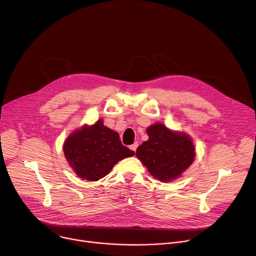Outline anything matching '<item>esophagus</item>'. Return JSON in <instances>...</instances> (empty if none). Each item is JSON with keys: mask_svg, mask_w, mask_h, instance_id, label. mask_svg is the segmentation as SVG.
Masks as SVG:
<instances>
[{"mask_svg": "<svg viewBox=\"0 0 256 256\" xmlns=\"http://www.w3.org/2000/svg\"><path fill=\"white\" fill-rule=\"evenodd\" d=\"M137 147H138V143H137V142H134L132 145H130V149L136 152V150H137Z\"/></svg>", "mask_w": 256, "mask_h": 256, "instance_id": "esophagus-1", "label": "esophagus"}]
</instances>
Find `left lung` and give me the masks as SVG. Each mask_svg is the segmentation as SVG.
<instances>
[{
    "mask_svg": "<svg viewBox=\"0 0 256 256\" xmlns=\"http://www.w3.org/2000/svg\"><path fill=\"white\" fill-rule=\"evenodd\" d=\"M147 134L148 141L137 148L136 156L156 179L172 181L192 164L196 149L188 134L173 132L158 122L147 128Z\"/></svg>",
    "mask_w": 256,
    "mask_h": 256,
    "instance_id": "8db88e82",
    "label": "left lung"
}]
</instances>
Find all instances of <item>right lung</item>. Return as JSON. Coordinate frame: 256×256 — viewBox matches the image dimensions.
<instances>
[{
    "mask_svg": "<svg viewBox=\"0 0 256 256\" xmlns=\"http://www.w3.org/2000/svg\"><path fill=\"white\" fill-rule=\"evenodd\" d=\"M64 153L77 176L88 181L105 177L116 162L134 154L102 119L71 134L64 143Z\"/></svg>",
    "mask_w": 256,
    "mask_h": 256,
    "instance_id": "1",
    "label": "right lung"
}]
</instances>
